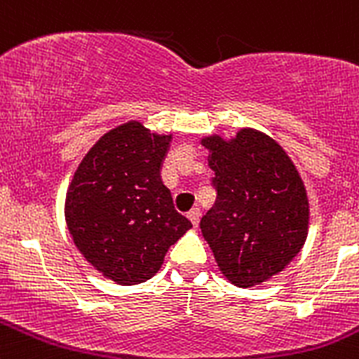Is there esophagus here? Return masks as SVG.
<instances>
[{"mask_svg": "<svg viewBox=\"0 0 359 359\" xmlns=\"http://www.w3.org/2000/svg\"><path fill=\"white\" fill-rule=\"evenodd\" d=\"M187 217L193 222V226H198V221H200V208H191V210L187 212Z\"/></svg>", "mask_w": 359, "mask_h": 359, "instance_id": "34e87169", "label": "esophagus"}]
</instances>
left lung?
Here are the masks:
<instances>
[{
	"label": "left lung",
	"mask_w": 359,
	"mask_h": 359,
	"mask_svg": "<svg viewBox=\"0 0 359 359\" xmlns=\"http://www.w3.org/2000/svg\"><path fill=\"white\" fill-rule=\"evenodd\" d=\"M217 189L200 229L219 272L236 287L280 273L304 247L311 224L307 189L272 137L242 128L235 137L201 138Z\"/></svg>",
	"instance_id": "obj_1"
}]
</instances>
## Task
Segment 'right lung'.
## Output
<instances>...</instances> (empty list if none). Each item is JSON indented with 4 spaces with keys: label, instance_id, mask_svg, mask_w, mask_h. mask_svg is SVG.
<instances>
[{
    "label": "right lung",
    "instance_id": "1",
    "mask_svg": "<svg viewBox=\"0 0 359 359\" xmlns=\"http://www.w3.org/2000/svg\"><path fill=\"white\" fill-rule=\"evenodd\" d=\"M170 142L172 135L128 121L89 149L66 191L73 243L95 270L121 286L154 277L170 247L193 228L161 180Z\"/></svg>",
    "mask_w": 359,
    "mask_h": 359
}]
</instances>
